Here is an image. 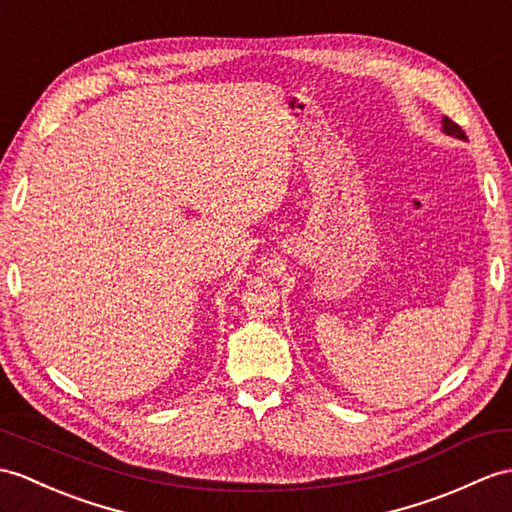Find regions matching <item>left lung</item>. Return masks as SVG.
I'll use <instances>...</instances> for the list:
<instances>
[{
  "label": "left lung",
  "instance_id": "obj_1",
  "mask_svg": "<svg viewBox=\"0 0 512 512\" xmlns=\"http://www.w3.org/2000/svg\"><path fill=\"white\" fill-rule=\"evenodd\" d=\"M443 130L447 135H451V137H458V139H467V135H465V130H462L454 120H449V117H443Z\"/></svg>",
  "mask_w": 512,
  "mask_h": 512
}]
</instances>
